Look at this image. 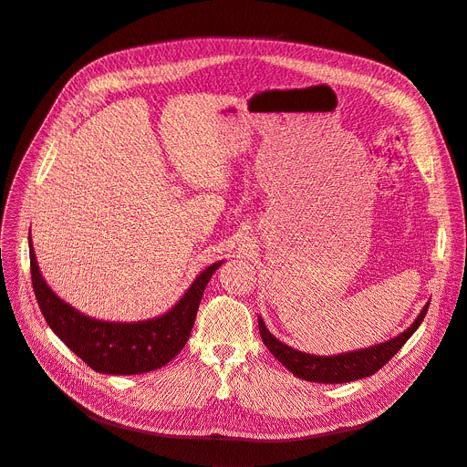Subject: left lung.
Wrapping results in <instances>:
<instances>
[{"mask_svg":"<svg viewBox=\"0 0 467 467\" xmlns=\"http://www.w3.org/2000/svg\"><path fill=\"white\" fill-rule=\"evenodd\" d=\"M430 303L416 316V320L398 337L380 342V345H373L369 348H359L345 354L335 356H314L301 350H296L287 347L285 342L276 338L271 331L266 329L263 317H257L261 338L271 350V354L285 365L297 379L308 380V382H322V384H340V382H352L358 379H365L375 375L382 365H386L391 358H394L405 342L412 337V333L420 327L424 316L428 312Z\"/></svg>","mask_w":467,"mask_h":467,"instance_id":"left-lung-1","label":"left lung"}]
</instances>
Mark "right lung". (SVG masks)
I'll list each match as a JSON object with an SVG mask.
<instances>
[{
	"label": "right lung",
	"mask_w": 467,
	"mask_h": 467,
	"mask_svg": "<svg viewBox=\"0 0 467 467\" xmlns=\"http://www.w3.org/2000/svg\"><path fill=\"white\" fill-rule=\"evenodd\" d=\"M28 244L36 299L48 327L90 369L104 375H141L161 369L174 359L189 340L212 275L223 263L206 266L168 312L140 322H106L79 312L48 287L36 259L32 233Z\"/></svg>",
	"instance_id": "1"
}]
</instances>
